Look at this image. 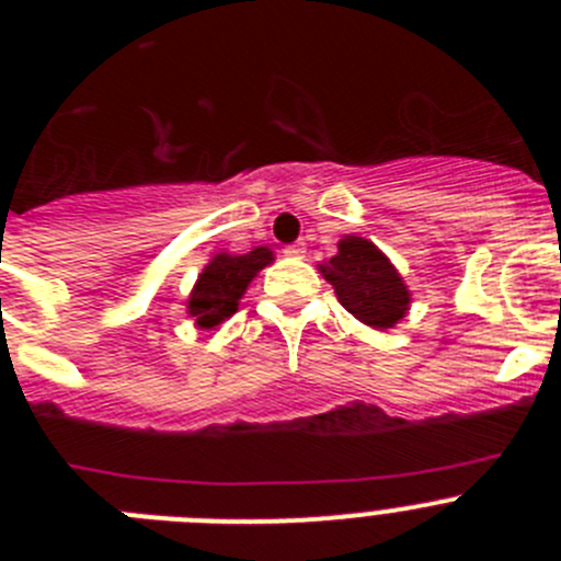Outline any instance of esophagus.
Returning <instances> with one entry per match:
<instances>
[{
    "label": "esophagus",
    "mask_w": 561,
    "mask_h": 561,
    "mask_svg": "<svg viewBox=\"0 0 561 561\" xmlns=\"http://www.w3.org/2000/svg\"><path fill=\"white\" fill-rule=\"evenodd\" d=\"M284 255H289V257H304V255H306V247H304V244H289V247H284Z\"/></svg>",
    "instance_id": "34e87169"
}]
</instances>
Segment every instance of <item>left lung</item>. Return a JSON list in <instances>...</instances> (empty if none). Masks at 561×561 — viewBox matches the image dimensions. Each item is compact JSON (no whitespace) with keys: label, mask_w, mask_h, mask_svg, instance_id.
I'll use <instances>...</instances> for the list:
<instances>
[{"label":"left lung","mask_w":561,"mask_h":561,"mask_svg":"<svg viewBox=\"0 0 561 561\" xmlns=\"http://www.w3.org/2000/svg\"><path fill=\"white\" fill-rule=\"evenodd\" d=\"M336 247V255L320 264L336 300L370 329H393L410 309V291L399 270L368 238L345 236Z\"/></svg>","instance_id":"8db88e82"}]
</instances>
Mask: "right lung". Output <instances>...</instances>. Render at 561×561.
I'll return each instance as SVG.
<instances>
[{"label":"right lung","mask_w":561,"mask_h":561,"mask_svg":"<svg viewBox=\"0 0 561 561\" xmlns=\"http://www.w3.org/2000/svg\"><path fill=\"white\" fill-rule=\"evenodd\" d=\"M272 261L275 255L266 247H255L247 255H230V252L213 255L187 297V314L196 320L199 329H216L225 323L227 317L238 311V300L244 297L252 277Z\"/></svg>","instance_id":"1"}]
</instances>
